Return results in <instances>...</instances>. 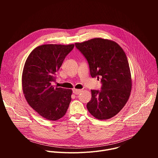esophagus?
Masks as SVG:
<instances>
[{"label": "esophagus", "instance_id": "esophagus-1", "mask_svg": "<svg viewBox=\"0 0 158 158\" xmlns=\"http://www.w3.org/2000/svg\"><path fill=\"white\" fill-rule=\"evenodd\" d=\"M81 89H73V93L75 94H79L80 93H81Z\"/></svg>", "mask_w": 158, "mask_h": 158}]
</instances>
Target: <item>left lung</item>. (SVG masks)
Returning a JSON list of instances; mask_svg holds the SVG:
<instances>
[{"mask_svg":"<svg viewBox=\"0 0 158 158\" xmlns=\"http://www.w3.org/2000/svg\"><path fill=\"white\" fill-rule=\"evenodd\" d=\"M75 45L87 60L91 77H102L101 90H91L87 110L99 120L114 117L127 102L132 89L131 71L124 51L116 42L102 38Z\"/></svg>","mask_w":158,"mask_h":158,"instance_id":"1","label":"left lung"}]
</instances>
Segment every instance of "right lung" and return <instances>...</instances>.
Returning <instances> with one entry per match:
<instances>
[{
    "label": "right lung",
    "instance_id": "obj_1",
    "mask_svg": "<svg viewBox=\"0 0 158 158\" xmlns=\"http://www.w3.org/2000/svg\"><path fill=\"white\" fill-rule=\"evenodd\" d=\"M74 44H44L35 48L27 58L22 75V87L29 106L42 117L56 121L66 113L72 89L54 87L58 72Z\"/></svg>",
    "mask_w": 158,
    "mask_h": 158
}]
</instances>
